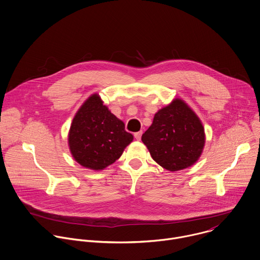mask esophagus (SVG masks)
I'll return each mask as SVG.
<instances>
[{
  "label": "esophagus",
  "mask_w": 260,
  "mask_h": 260,
  "mask_svg": "<svg viewBox=\"0 0 260 260\" xmlns=\"http://www.w3.org/2000/svg\"><path fill=\"white\" fill-rule=\"evenodd\" d=\"M141 135H142V132H141V131L134 133V137H135L136 140H140V139H141Z\"/></svg>",
  "instance_id": "34e87169"
}]
</instances>
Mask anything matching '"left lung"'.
Listing matches in <instances>:
<instances>
[{
	"label": "left lung",
	"mask_w": 260,
	"mask_h": 260,
	"mask_svg": "<svg viewBox=\"0 0 260 260\" xmlns=\"http://www.w3.org/2000/svg\"><path fill=\"white\" fill-rule=\"evenodd\" d=\"M141 140L154 161L170 172H177L199 159L205 133L195 112L178 98L155 113Z\"/></svg>",
	"instance_id": "1"
}]
</instances>
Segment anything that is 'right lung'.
Wrapping results in <instances>:
<instances>
[{"label": "right lung", "mask_w": 260, "mask_h": 260, "mask_svg": "<svg viewBox=\"0 0 260 260\" xmlns=\"http://www.w3.org/2000/svg\"><path fill=\"white\" fill-rule=\"evenodd\" d=\"M132 141L133 135L125 131L124 122L111 113L98 93L79 108L68 134L73 158L93 171L114 164Z\"/></svg>", "instance_id": "add662e5"}]
</instances>
